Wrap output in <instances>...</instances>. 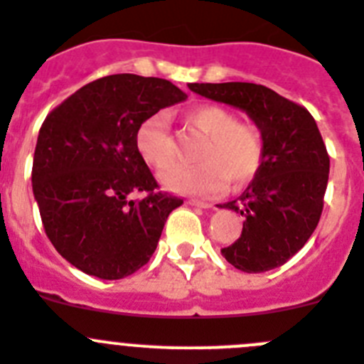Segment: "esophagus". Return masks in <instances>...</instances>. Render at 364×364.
<instances>
[{
  "label": "esophagus",
  "mask_w": 364,
  "mask_h": 364,
  "mask_svg": "<svg viewBox=\"0 0 364 364\" xmlns=\"http://www.w3.org/2000/svg\"><path fill=\"white\" fill-rule=\"evenodd\" d=\"M191 205L200 208H216V203H210V201H201V200H191Z\"/></svg>",
  "instance_id": "1"
}]
</instances>
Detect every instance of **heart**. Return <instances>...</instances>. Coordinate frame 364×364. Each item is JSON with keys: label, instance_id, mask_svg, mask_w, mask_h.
I'll use <instances>...</instances> for the list:
<instances>
[{"label": "heart", "instance_id": "heart-1", "mask_svg": "<svg viewBox=\"0 0 364 364\" xmlns=\"http://www.w3.org/2000/svg\"><path fill=\"white\" fill-rule=\"evenodd\" d=\"M188 124L207 137L198 166H173L161 176V183L178 194L214 196L223 191L229 178L245 183L257 176L264 161V137L255 124L238 122L223 106L203 104L188 113ZM137 150L150 166L163 170L173 159L172 137L166 117L157 113L141 124Z\"/></svg>", "mask_w": 364, "mask_h": 364}]
</instances>
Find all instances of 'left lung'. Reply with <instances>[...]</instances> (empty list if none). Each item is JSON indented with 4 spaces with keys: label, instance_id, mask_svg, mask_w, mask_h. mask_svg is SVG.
<instances>
[{
    "label": "left lung",
    "instance_id": "obj_1",
    "mask_svg": "<svg viewBox=\"0 0 364 364\" xmlns=\"http://www.w3.org/2000/svg\"><path fill=\"white\" fill-rule=\"evenodd\" d=\"M205 99L249 115L264 137V161L249 186L223 203L242 214V236L221 255L236 269L264 273L304 247L322 214L330 157L306 107L251 82L188 84Z\"/></svg>",
    "mask_w": 364,
    "mask_h": 364
}]
</instances>
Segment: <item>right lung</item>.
<instances>
[{
	"label": "right lung",
	"mask_w": 364,
	"mask_h": 364,
	"mask_svg": "<svg viewBox=\"0 0 364 364\" xmlns=\"http://www.w3.org/2000/svg\"><path fill=\"white\" fill-rule=\"evenodd\" d=\"M186 99L172 82L109 75L55 107L38 134L33 194L47 238L82 273L119 280L151 258L164 221L183 200L157 192L137 132ZM144 191L143 200L129 196Z\"/></svg>",
	"instance_id": "right-lung-1"
}]
</instances>
